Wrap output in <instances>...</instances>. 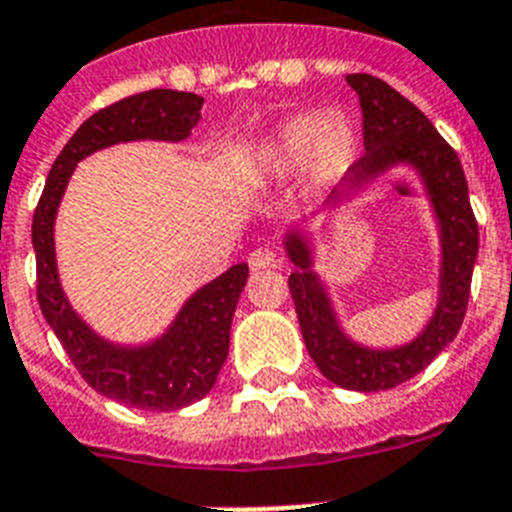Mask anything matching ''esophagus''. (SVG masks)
Returning <instances> with one entry per match:
<instances>
[{"instance_id": "esophagus-1", "label": "esophagus", "mask_w": 512, "mask_h": 512, "mask_svg": "<svg viewBox=\"0 0 512 512\" xmlns=\"http://www.w3.org/2000/svg\"><path fill=\"white\" fill-rule=\"evenodd\" d=\"M247 263H249V268H252V270L278 268V265H281V257H278L270 247H260V249H255L252 255H249Z\"/></svg>"}]
</instances>
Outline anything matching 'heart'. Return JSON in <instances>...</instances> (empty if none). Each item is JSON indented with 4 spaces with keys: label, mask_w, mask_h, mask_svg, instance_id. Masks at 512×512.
Here are the masks:
<instances>
[{
    "label": "heart",
    "mask_w": 512,
    "mask_h": 512,
    "mask_svg": "<svg viewBox=\"0 0 512 512\" xmlns=\"http://www.w3.org/2000/svg\"><path fill=\"white\" fill-rule=\"evenodd\" d=\"M359 148V127L346 111H299L283 119L257 150V169L294 176L304 169L309 187L322 190L349 169Z\"/></svg>",
    "instance_id": "1"
}]
</instances>
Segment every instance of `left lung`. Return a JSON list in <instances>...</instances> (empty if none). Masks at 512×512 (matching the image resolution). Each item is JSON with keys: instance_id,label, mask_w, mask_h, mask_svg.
Returning <instances> with one entry per match:
<instances>
[{"instance_id": "obj_1", "label": "left lung", "mask_w": 512, "mask_h": 512, "mask_svg": "<svg viewBox=\"0 0 512 512\" xmlns=\"http://www.w3.org/2000/svg\"><path fill=\"white\" fill-rule=\"evenodd\" d=\"M346 83L356 90L362 103L367 153L346 171L341 187L328 197V208H338L343 200H351L367 184L375 182L377 176H385L398 166H409L422 176L440 231V281L435 312L422 333L403 346H364L341 328L328 286L315 270V249L309 236L299 226H291L283 236V249L294 263L289 289L294 296L304 346L322 377L336 382L338 388L377 393L419 375L458 336L466 317L468 291L479 252V226L468 203V184L461 161L442 140L435 124L380 77L359 72L346 77Z\"/></svg>"}]
</instances>
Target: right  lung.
Returning <instances> with one entry per match:
<instances>
[{"instance_id": "1", "label": "right lung", "mask_w": 512, "mask_h": 512, "mask_svg": "<svg viewBox=\"0 0 512 512\" xmlns=\"http://www.w3.org/2000/svg\"><path fill=\"white\" fill-rule=\"evenodd\" d=\"M200 109L203 98L195 93L156 88L96 111L57 156L33 213L36 294L46 322L90 388L132 409H184L210 393L229 356L231 320L249 268L231 265L216 281L200 286L158 338L122 346L98 336L72 309L59 281L54 223L67 182L83 158L132 140L182 143L200 122Z\"/></svg>"}]
</instances>
